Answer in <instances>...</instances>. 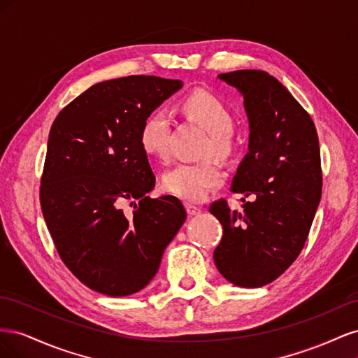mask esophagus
Segmentation results:
<instances>
[{
  "label": "esophagus",
  "mask_w": 358,
  "mask_h": 358,
  "mask_svg": "<svg viewBox=\"0 0 358 358\" xmlns=\"http://www.w3.org/2000/svg\"><path fill=\"white\" fill-rule=\"evenodd\" d=\"M185 209H187V213L189 216H196V215H199L201 212L200 208H197V206H192V204H185Z\"/></svg>",
  "instance_id": "esophagus-1"
}]
</instances>
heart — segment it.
Instances as JSON below:
<instances>
[{
	"label": "heart",
	"instance_id": "heart-1",
	"mask_svg": "<svg viewBox=\"0 0 358 358\" xmlns=\"http://www.w3.org/2000/svg\"><path fill=\"white\" fill-rule=\"evenodd\" d=\"M179 107L183 115L208 131L204 152L218 158H229L234 152L233 116L218 96L208 91H192L183 96ZM169 136L170 119L167 113L154 110L145 117L140 128V146L150 158L166 159L169 157ZM222 179L221 167L212 159L180 162L162 176V188L171 196L199 203L208 197L213 188L220 187Z\"/></svg>",
	"mask_w": 358,
	"mask_h": 358
}]
</instances>
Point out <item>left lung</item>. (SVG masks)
I'll use <instances>...</instances> for the list:
<instances>
[{
  "label": "left lung",
  "instance_id": "obj_1",
  "mask_svg": "<svg viewBox=\"0 0 358 358\" xmlns=\"http://www.w3.org/2000/svg\"><path fill=\"white\" fill-rule=\"evenodd\" d=\"M218 78L243 95L249 145L231 191L252 200L242 199L241 212L225 200L210 206L224 230L213 262L229 282L258 288L282 275L308 239L322 188L318 136L309 113L273 76L237 70Z\"/></svg>",
  "mask_w": 358,
  "mask_h": 358
}]
</instances>
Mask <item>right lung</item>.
<instances>
[{
    "label": "right lung",
    "mask_w": 358,
    "mask_h": 358,
    "mask_svg": "<svg viewBox=\"0 0 358 358\" xmlns=\"http://www.w3.org/2000/svg\"><path fill=\"white\" fill-rule=\"evenodd\" d=\"M180 88V80L157 76L100 82L52 124L41 212L64 264L101 294L122 297L145 288L187 220L176 197L146 196L155 176L138 140L145 117ZM128 199L131 214L122 209Z\"/></svg>",
    "instance_id": "add662e5"
}]
</instances>
